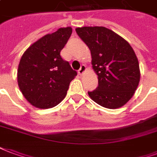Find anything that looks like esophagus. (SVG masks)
<instances>
[{
  "label": "esophagus",
  "instance_id": "1",
  "mask_svg": "<svg viewBox=\"0 0 157 157\" xmlns=\"http://www.w3.org/2000/svg\"><path fill=\"white\" fill-rule=\"evenodd\" d=\"M85 71H86V66L84 65V64H82L81 67H80V69H78V74H80V75H82V74H83Z\"/></svg>",
  "mask_w": 157,
  "mask_h": 157
}]
</instances>
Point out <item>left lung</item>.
Wrapping results in <instances>:
<instances>
[{
    "instance_id": "left-lung-1",
    "label": "left lung",
    "mask_w": 157,
    "mask_h": 157,
    "mask_svg": "<svg viewBox=\"0 0 157 157\" xmlns=\"http://www.w3.org/2000/svg\"><path fill=\"white\" fill-rule=\"evenodd\" d=\"M91 51L92 65L98 86L88 95L102 107L116 109L132 98L140 82V69L135 52L128 41L102 26L75 29Z\"/></svg>"
}]
</instances>
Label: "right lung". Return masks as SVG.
<instances>
[{"mask_svg": "<svg viewBox=\"0 0 157 157\" xmlns=\"http://www.w3.org/2000/svg\"><path fill=\"white\" fill-rule=\"evenodd\" d=\"M71 34V27L59 28L31 44L21 57L17 71L19 88L35 108L46 109L58 105L77 75L60 55Z\"/></svg>", "mask_w": 157, "mask_h": 157, "instance_id": "1", "label": "right lung"}]
</instances>
